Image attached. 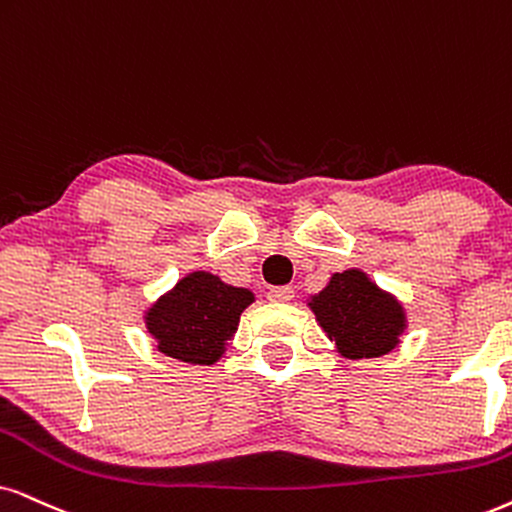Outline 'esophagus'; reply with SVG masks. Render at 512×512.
<instances>
[{
    "label": "esophagus",
    "mask_w": 512,
    "mask_h": 512,
    "mask_svg": "<svg viewBox=\"0 0 512 512\" xmlns=\"http://www.w3.org/2000/svg\"><path fill=\"white\" fill-rule=\"evenodd\" d=\"M267 297L271 302H290L295 297V290L288 288V286H276V288L269 290Z\"/></svg>",
    "instance_id": "1"
}]
</instances>
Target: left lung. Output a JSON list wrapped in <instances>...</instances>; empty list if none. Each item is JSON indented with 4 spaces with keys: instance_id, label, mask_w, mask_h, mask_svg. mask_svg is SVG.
<instances>
[{
    "instance_id": "left-lung-1",
    "label": "left lung",
    "mask_w": 512,
    "mask_h": 512,
    "mask_svg": "<svg viewBox=\"0 0 512 512\" xmlns=\"http://www.w3.org/2000/svg\"><path fill=\"white\" fill-rule=\"evenodd\" d=\"M307 307L342 359L385 357L409 331V312L399 297L361 269L335 271L307 297Z\"/></svg>"
}]
</instances>
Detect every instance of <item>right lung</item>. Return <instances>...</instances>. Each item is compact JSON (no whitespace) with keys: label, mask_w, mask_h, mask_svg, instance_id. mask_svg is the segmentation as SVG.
Returning a JSON list of instances; mask_svg holds the SVG:
<instances>
[{"label":"right lung","mask_w":512,"mask_h":512,"mask_svg":"<svg viewBox=\"0 0 512 512\" xmlns=\"http://www.w3.org/2000/svg\"><path fill=\"white\" fill-rule=\"evenodd\" d=\"M255 302L250 288L231 286L210 271H191L146 307L141 319L160 354L193 366H212L226 354Z\"/></svg>","instance_id":"1"}]
</instances>
